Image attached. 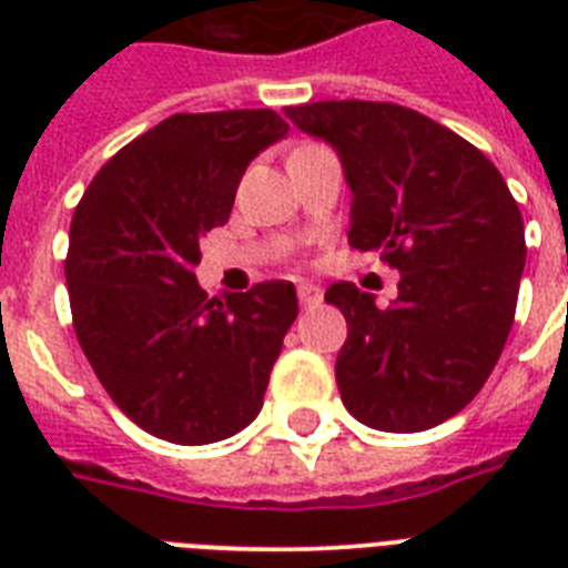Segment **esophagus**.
I'll return each instance as SVG.
<instances>
[{
	"label": "esophagus",
	"mask_w": 568,
	"mask_h": 568,
	"mask_svg": "<svg viewBox=\"0 0 568 568\" xmlns=\"http://www.w3.org/2000/svg\"><path fill=\"white\" fill-rule=\"evenodd\" d=\"M297 297H301V306H318L324 292H321L318 285L312 283H301L297 285Z\"/></svg>",
	"instance_id": "obj_1"
}]
</instances>
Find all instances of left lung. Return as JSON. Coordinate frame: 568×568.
<instances>
[{
	"label": "left lung",
	"mask_w": 568,
	"mask_h": 568,
	"mask_svg": "<svg viewBox=\"0 0 568 568\" xmlns=\"http://www.w3.org/2000/svg\"><path fill=\"white\" fill-rule=\"evenodd\" d=\"M285 118L342 159L351 247L400 271L386 310L354 283L324 294L347 321V413L374 430H430L484 388L507 345L528 256L519 205L477 146L395 102H310Z\"/></svg>",
	"instance_id": "left-lung-1"
}]
</instances>
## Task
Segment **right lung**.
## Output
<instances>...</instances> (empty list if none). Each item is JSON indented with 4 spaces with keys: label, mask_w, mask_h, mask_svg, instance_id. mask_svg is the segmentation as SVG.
<instances>
[{
    "label": "right lung",
    "mask_w": 568,
    "mask_h": 568,
    "mask_svg": "<svg viewBox=\"0 0 568 568\" xmlns=\"http://www.w3.org/2000/svg\"><path fill=\"white\" fill-rule=\"evenodd\" d=\"M271 109L173 114L102 164L70 223L73 329L109 397L176 445L244 430L297 318L285 280L209 297L200 241L230 221L247 164L285 138Z\"/></svg>",
    "instance_id": "add662e5"
}]
</instances>
